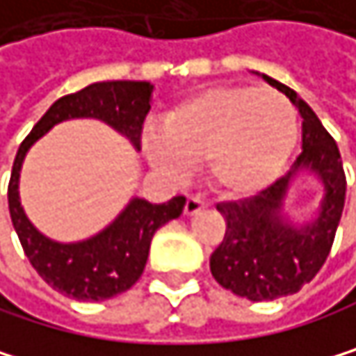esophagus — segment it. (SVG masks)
<instances>
[{"label": "esophagus", "mask_w": 356, "mask_h": 356, "mask_svg": "<svg viewBox=\"0 0 356 356\" xmlns=\"http://www.w3.org/2000/svg\"><path fill=\"white\" fill-rule=\"evenodd\" d=\"M206 206H208V202L202 200L200 195H191V197L186 200V204H184V214H186V216H193V214L202 212Z\"/></svg>", "instance_id": "esophagus-1"}]
</instances>
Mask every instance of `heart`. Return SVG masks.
<instances>
[{
    "mask_svg": "<svg viewBox=\"0 0 356 356\" xmlns=\"http://www.w3.org/2000/svg\"><path fill=\"white\" fill-rule=\"evenodd\" d=\"M297 142V116L278 93L254 86H216L163 116V136L146 134L144 152L165 176L204 168L216 191L252 195L284 170Z\"/></svg>",
    "mask_w": 356,
    "mask_h": 356,
    "instance_id": "obj_1",
    "label": "heart"
}]
</instances>
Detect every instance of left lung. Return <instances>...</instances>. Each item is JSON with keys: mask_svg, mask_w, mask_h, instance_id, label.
<instances>
[{"mask_svg": "<svg viewBox=\"0 0 356 356\" xmlns=\"http://www.w3.org/2000/svg\"><path fill=\"white\" fill-rule=\"evenodd\" d=\"M261 76L291 99L304 122L301 152L282 178L252 197L216 206L227 229L210 257V272L222 289L250 301L293 295L318 274L333 246L346 200V176L335 140L293 88ZM301 171L319 176L323 200L316 219L295 225L282 210L288 188Z\"/></svg>", "mask_w": 356, "mask_h": 356, "instance_id": "obj_1", "label": "left lung"}]
</instances>
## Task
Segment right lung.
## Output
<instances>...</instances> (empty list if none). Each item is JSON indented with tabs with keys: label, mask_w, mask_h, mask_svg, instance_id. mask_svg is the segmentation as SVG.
<instances>
[{
	"label": "right lung",
	"mask_w": 356,
	"mask_h": 356,
	"mask_svg": "<svg viewBox=\"0 0 356 356\" xmlns=\"http://www.w3.org/2000/svg\"><path fill=\"white\" fill-rule=\"evenodd\" d=\"M152 88L150 82L136 80L88 84L82 91L52 104L16 152L8 184V208L16 236L33 270L52 289L78 301H104L131 289L146 268L154 231L172 218H178L186 200L178 195L165 204H150L134 197L99 234L72 244L55 242L40 234L21 206L19 178L25 154L44 134L70 118L104 120L140 150L142 125L150 110Z\"/></svg>",
	"instance_id": "obj_1"
}]
</instances>
